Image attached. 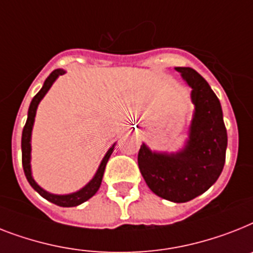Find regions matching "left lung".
<instances>
[{
	"label": "left lung",
	"mask_w": 253,
	"mask_h": 253,
	"mask_svg": "<svg viewBox=\"0 0 253 253\" xmlns=\"http://www.w3.org/2000/svg\"><path fill=\"white\" fill-rule=\"evenodd\" d=\"M175 70L192 88L195 112L188 140L182 151L170 155L152 152L143 144L137 164L152 192L165 200L186 203L204 194L222 173L227 132L219 100L208 82L191 67Z\"/></svg>",
	"instance_id": "1"
}]
</instances>
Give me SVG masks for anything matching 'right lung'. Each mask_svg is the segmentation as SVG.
Returning a JSON list of instances; mask_svg holds the SVG:
<instances>
[{
  "instance_id": "1",
  "label": "right lung",
  "mask_w": 253,
  "mask_h": 253,
  "mask_svg": "<svg viewBox=\"0 0 253 253\" xmlns=\"http://www.w3.org/2000/svg\"><path fill=\"white\" fill-rule=\"evenodd\" d=\"M65 71L61 69H57L54 71L50 73L46 80L44 82V85L41 88L40 91L38 92V94L32 98L31 101L30 109H28V117H27V122L24 125L23 132H22V164H23V170L24 174H26V178L28 180V183L32 186L35 191H38L39 194L42 196L44 199H46L48 201L53 203L55 205H59V207H77V205L82 204L84 201H87L88 199H91L96 192L98 191L100 186H101L102 175H104V171H105V166L108 164V160L110 157V155L113 153V149H114V145H113L108 152H106L105 157L102 159L101 164L98 166L97 171L94 174V176L92 178V180L88 184L82 188V190L74 192V194L69 195H53L46 192L45 190H42L40 186H39L36 182L32 178V173H31V132H32V127H34L35 122V116H36V109H38L39 102L41 101V98L44 97L46 92L49 91V88L52 87V84L54 83V80L59 77V75H63Z\"/></svg>"
}]
</instances>
